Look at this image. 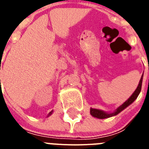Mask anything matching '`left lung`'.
<instances>
[{
    "instance_id": "1",
    "label": "left lung",
    "mask_w": 149,
    "mask_h": 149,
    "mask_svg": "<svg viewBox=\"0 0 149 149\" xmlns=\"http://www.w3.org/2000/svg\"><path fill=\"white\" fill-rule=\"evenodd\" d=\"M143 75H142L141 79H140V81H139V85H138L137 88L135 91H134V93H133L132 95L127 100V101L125 102L124 104H122L120 107H119L117 110H116L114 113H104V112L101 111L100 110H97V109H90V113L91 115L93 116L96 117V118H98V119H106V118H109V117H111L113 116H116L117 115L118 113H119L121 111L124 110L125 108H126L127 106L132 104L136 98H137L138 95H139V93H140V91H141V88H142V83H143Z\"/></svg>"
}]
</instances>
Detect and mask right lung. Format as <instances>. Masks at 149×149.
<instances>
[{
  "mask_svg": "<svg viewBox=\"0 0 149 149\" xmlns=\"http://www.w3.org/2000/svg\"><path fill=\"white\" fill-rule=\"evenodd\" d=\"M51 113H52V111H51V112H50V113H49V114H48V116H49L51 115Z\"/></svg>",
  "mask_w": 149,
  "mask_h": 149,
  "instance_id": "right-lung-1",
  "label": "right lung"
}]
</instances>
